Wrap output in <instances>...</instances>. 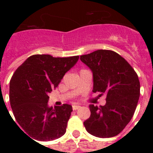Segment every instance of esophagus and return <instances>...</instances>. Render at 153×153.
Returning <instances> with one entry per match:
<instances>
[{"mask_svg":"<svg viewBox=\"0 0 153 153\" xmlns=\"http://www.w3.org/2000/svg\"><path fill=\"white\" fill-rule=\"evenodd\" d=\"M80 105H73V106H72V108H73V109L74 110H76V109H79L80 108Z\"/></svg>","mask_w":153,"mask_h":153,"instance_id":"esophagus-1","label":"esophagus"}]
</instances>
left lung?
Wrapping results in <instances>:
<instances>
[{"mask_svg":"<svg viewBox=\"0 0 153 153\" xmlns=\"http://www.w3.org/2000/svg\"><path fill=\"white\" fill-rule=\"evenodd\" d=\"M93 73V92L106 96V103L89 105L91 116L84 121L86 131L100 138L113 137L133 117L140 97V82L129 63L117 53L98 50L80 56Z\"/></svg>","mask_w":153,"mask_h":153,"instance_id":"obj_1","label":"left lung"}]
</instances>
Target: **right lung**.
I'll list each match as a JSON object with an SVG mask.
<instances>
[{
	"label": "right lung",
	"instance_id": "1",
	"mask_svg": "<svg viewBox=\"0 0 153 153\" xmlns=\"http://www.w3.org/2000/svg\"><path fill=\"white\" fill-rule=\"evenodd\" d=\"M79 58L34 55L13 74L9 83L11 107L17 123L32 140H55L66 133L72 106H49L48 94L57 87Z\"/></svg>",
	"mask_w": 153,
	"mask_h": 153
}]
</instances>
